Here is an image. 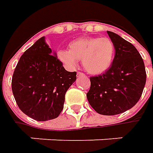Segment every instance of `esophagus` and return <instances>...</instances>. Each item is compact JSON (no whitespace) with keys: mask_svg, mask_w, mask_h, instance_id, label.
Returning <instances> with one entry per match:
<instances>
[{"mask_svg":"<svg viewBox=\"0 0 153 153\" xmlns=\"http://www.w3.org/2000/svg\"><path fill=\"white\" fill-rule=\"evenodd\" d=\"M85 74L82 73V72H77V76H84Z\"/></svg>","mask_w":153,"mask_h":153,"instance_id":"esophagus-1","label":"esophagus"}]
</instances>
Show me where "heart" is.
Masks as SVG:
<instances>
[{
	"label": "heart",
	"mask_w": 153,
	"mask_h": 153,
	"mask_svg": "<svg viewBox=\"0 0 153 153\" xmlns=\"http://www.w3.org/2000/svg\"><path fill=\"white\" fill-rule=\"evenodd\" d=\"M114 54V44L107 37H80L70 42L69 50L57 53L58 59L70 68L82 59L84 69L93 75L105 71L113 61Z\"/></svg>",
	"instance_id": "heart-1"
}]
</instances>
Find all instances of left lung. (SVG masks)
I'll return each instance as SVG.
<instances>
[{"instance_id":"1","label":"left lung","mask_w":153,"mask_h":153,"mask_svg":"<svg viewBox=\"0 0 153 153\" xmlns=\"http://www.w3.org/2000/svg\"><path fill=\"white\" fill-rule=\"evenodd\" d=\"M116 53L105 73L90 77L88 100L101 115H117L132 108L141 97L146 73L144 61L135 47L120 36L107 31Z\"/></svg>"}]
</instances>
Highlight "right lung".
I'll return each instance as SVG.
<instances>
[{"label":"right lung","instance_id":"1","mask_svg":"<svg viewBox=\"0 0 153 153\" xmlns=\"http://www.w3.org/2000/svg\"><path fill=\"white\" fill-rule=\"evenodd\" d=\"M76 79V72L67 71L42 37L20 57L13 75L12 90L25 114L43 122L59 117L65 93Z\"/></svg>","mask_w":153,"mask_h":153}]
</instances>
